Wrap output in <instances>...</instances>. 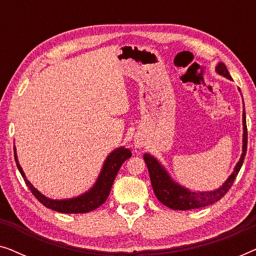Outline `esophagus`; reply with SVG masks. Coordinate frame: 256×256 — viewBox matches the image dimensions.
<instances>
[{"instance_id":"obj_1","label":"esophagus","mask_w":256,"mask_h":256,"mask_svg":"<svg viewBox=\"0 0 256 256\" xmlns=\"http://www.w3.org/2000/svg\"><path fill=\"white\" fill-rule=\"evenodd\" d=\"M135 146L136 148H142L143 146V141L140 138H135Z\"/></svg>"}]
</instances>
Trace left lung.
<instances>
[{"label": "left lung", "mask_w": 256, "mask_h": 256, "mask_svg": "<svg viewBox=\"0 0 256 256\" xmlns=\"http://www.w3.org/2000/svg\"><path fill=\"white\" fill-rule=\"evenodd\" d=\"M216 71L218 74L225 76V78L232 80L228 70L224 62H219L216 65ZM242 126H244V135H242V154L239 162L236 163V168L232 174L227 178L225 183L222 186L216 188L213 191H192L188 188L182 186L176 183L168 171L164 169V166L157 160L155 157L150 155V154H144L143 160L148 166L150 180L155 192L156 197L163 205L172 210H182V211H186V210L205 208V206L214 204L222 199L224 196L227 194L234 183V180L239 174L242 166L244 156L247 152V126H246V113H242Z\"/></svg>", "instance_id": "8db88e82"}]
</instances>
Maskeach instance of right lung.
<instances>
[{
  "instance_id": "obj_1",
  "label": "right lung",
  "mask_w": 256,
  "mask_h": 256,
  "mask_svg": "<svg viewBox=\"0 0 256 256\" xmlns=\"http://www.w3.org/2000/svg\"><path fill=\"white\" fill-rule=\"evenodd\" d=\"M14 155H15L17 168H18L20 174L24 178L26 186L30 188L32 194L44 206L60 213H87L98 208L100 205H102L106 202L107 197L110 196L112 185H113V182L118 174V171L120 170L122 163L126 160H128L129 157H132V152L129 149L124 148V146H120V148L115 149L114 152H112L107 156L96 184L88 191L78 196V197L60 199V200L45 197L36 188H34V185L26 180V174H24L23 169L20 166L15 146H14Z\"/></svg>"
}]
</instances>
